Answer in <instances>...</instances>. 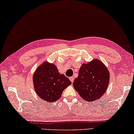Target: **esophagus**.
<instances>
[{
  "mask_svg": "<svg viewBox=\"0 0 134 134\" xmlns=\"http://www.w3.org/2000/svg\"><path fill=\"white\" fill-rule=\"evenodd\" d=\"M69 80H70V81H71L72 83H73L74 81V79L73 76H72V77H70V78H69Z\"/></svg>",
  "mask_w": 134,
  "mask_h": 134,
  "instance_id": "obj_1",
  "label": "esophagus"
}]
</instances>
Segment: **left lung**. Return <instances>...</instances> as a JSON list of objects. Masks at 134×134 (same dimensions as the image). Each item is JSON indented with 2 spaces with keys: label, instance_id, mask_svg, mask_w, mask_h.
Instances as JSON below:
<instances>
[{
  "label": "left lung",
  "instance_id": "obj_1",
  "mask_svg": "<svg viewBox=\"0 0 134 134\" xmlns=\"http://www.w3.org/2000/svg\"><path fill=\"white\" fill-rule=\"evenodd\" d=\"M109 80L110 73L107 68L102 61L93 59L82 63L73 85L80 97L91 102L99 99L106 93Z\"/></svg>",
  "mask_w": 134,
  "mask_h": 134
}]
</instances>
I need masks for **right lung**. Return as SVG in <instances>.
<instances>
[{"label": "right lung", "mask_w": 134, "mask_h": 134, "mask_svg": "<svg viewBox=\"0 0 134 134\" xmlns=\"http://www.w3.org/2000/svg\"><path fill=\"white\" fill-rule=\"evenodd\" d=\"M34 90L44 101L52 103L61 97L71 81L58 72L56 66L45 61L36 69L32 76Z\"/></svg>", "instance_id": "right-lung-1"}]
</instances>
